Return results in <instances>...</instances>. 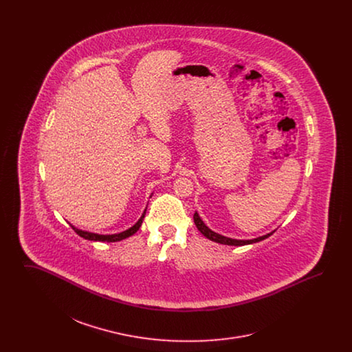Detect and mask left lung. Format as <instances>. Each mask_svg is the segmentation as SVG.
<instances>
[{
    "label": "left lung",
    "instance_id": "8db88e82",
    "mask_svg": "<svg viewBox=\"0 0 352 352\" xmlns=\"http://www.w3.org/2000/svg\"><path fill=\"white\" fill-rule=\"evenodd\" d=\"M194 221H195L197 228L201 231V234H204L207 239H210L215 243L226 244V245H247V244L261 241V240L269 237L270 234H273V232H272V234H265V236H261V237H257V239H253V240H236V239H230V237H226V236H221V234L211 231L208 227H206V224L201 221V219L199 218V215L197 212L194 214Z\"/></svg>",
    "mask_w": 352,
    "mask_h": 352
}]
</instances>
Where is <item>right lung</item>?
<instances>
[{
    "label": "right lung",
    "mask_w": 352,
    "mask_h": 352,
    "mask_svg": "<svg viewBox=\"0 0 352 352\" xmlns=\"http://www.w3.org/2000/svg\"><path fill=\"white\" fill-rule=\"evenodd\" d=\"M144 218H145V212L142 214L141 219H140V220H138V221L134 224L132 228H129V230H126V231H124V232H121V234H92V232H84V231H80V230L75 228L74 226H71V227H72V230H74L76 234H79V236H82L83 239H87V240H92V241H107V243H113V241H120V240H122V239H126V237H129V236H132V234H135V232L138 231V228L141 227V224H142V220H144Z\"/></svg>",
    "instance_id": "1"
}]
</instances>
